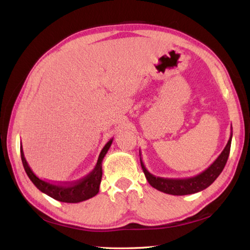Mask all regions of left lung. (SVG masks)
Masks as SVG:
<instances>
[{
  "instance_id": "1",
  "label": "left lung",
  "mask_w": 250,
  "mask_h": 250,
  "mask_svg": "<svg viewBox=\"0 0 250 250\" xmlns=\"http://www.w3.org/2000/svg\"><path fill=\"white\" fill-rule=\"evenodd\" d=\"M231 141H232V131L230 139H229L228 144L225 149L217 157V160L212 163V164L194 177L190 178H182V179H170V178H162L156 177L152 175L150 171H147L144 162H142L140 157V163L142 170L145 172V176L146 178L147 182L155 188L156 190L161 192L167 193V194L171 195H187V194H193V193H197L203 191L204 189L209 187L211 183L215 181L218 176L221 174V171L225 168L229 154H230L231 149Z\"/></svg>"
}]
</instances>
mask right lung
<instances>
[{
	"mask_svg": "<svg viewBox=\"0 0 250 250\" xmlns=\"http://www.w3.org/2000/svg\"><path fill=\"white\" fill-rule=\"evenodd\" d=\"M112 141H113V138L110 139L108 144H106L104 146V149L101 150L95 168L87 176L82 178V179L79 181L68 183V185L67 183H63V185H55V183H50L40 179V178L32 171L31 168L29 167L27 161H25L22 146L20 147V154H21V161L25 172H27L30 180L33 182V185L37 187L41 192L45 193L46 195L53 197L54 200H57L59 202L80 203L95 196L97 193L99 192L101 177H103V165H101V163H103V160L104 155L106 154V152L110 149Z\"/></svg>",
	"mask_w": 250,
	"mask_h": 250,
	"instance_id": "1",
	"label": "right lung"
}]
</instances>
